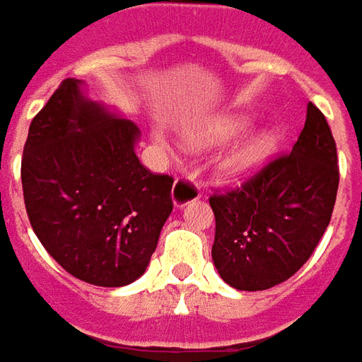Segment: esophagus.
Masks as SVG:
<instances>
[{
  "label": "esophagus",
  "mask_w": 362,
  "mask_h": 362,
  "mask_svg": "<svg viewBox=\"0 0 362 362\" xmlns=\"http://www.w3.org/2000/svg\"><path fill=\"white\" fill-rule=\"evenodd\" d=\"M201 187H199V183L194 179H191V177H181V179H177L175 185H173L171 199H173V204L181 209V206H185L189 202L201 199Z\"/></svg>",
  "instance_id": "34e87169"
}]
</instances>
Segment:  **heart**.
I'll use <instances>...</instances> for the list:
<instances>
[{"instance_id":"heart-1","label":"heart","mask_w":362,"mask_h":362,"mask_svg":"<svg viewBox=\"0 0 362 362\" xmlns=\"http://www.w3.org/2000/svg\"><path fill=\"white\" fill-rule=\"evenodd\" d=\"M253 124V119L245 112H220L209 117L187 132V142L194 148H216L228 144L243 134ZM281 144V134L275 128H259L245 134L238 144L224 156L222 171L226 175H250L263 168Z\"/></svg>"}]
</instances>
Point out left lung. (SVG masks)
Segmentation results:
<instances>
[{
  "instance_id": "1",
  "label": "left lung",
  "mask_w": 362,
  "mask_h": 362,
  "mask_svg": "<svg viewBox=\"0 0 362 362\" xmlns=\"http://www.w3.org/2000/svg\"><path fill=\"white\" fill-rule=\"evenodd\" d=\"M339 185L327 120L308 103L292 152L273 160L230 193L212 194V261L238 291H267L298 271L332 220Z\"/></svg>"
}]
</instances>
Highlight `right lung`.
<instances>
[{
	"label": "right lung",
	"instance_id": "1",
	"mask_svg": "<svg viewBox=\"0 0 362 362\" xmlns=\"http://www.w3.org/2000/svg\"><path fill=\"white\" fill-rule=\"evenodd\" d=\"M140 130L64 79L33 119L21 161L25 206L45 250L70 275L124 286L144 275L173 210L169 175L136 156Z\"/></svg>",
	"mask_w": 362,
	"mask_h": 362
}]
</instances>
